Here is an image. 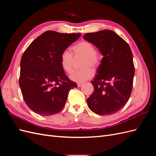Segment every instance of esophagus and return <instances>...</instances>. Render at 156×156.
Here are the masks:
<instances>
[{
    "label": "esophagus",
    "instance_id": "obj_1",
    "mask_svg": "<svg viewBox=\"0 0 156 156\" xmlns=\"http://www.w3.org/2000/svg\"><path fill=\"white\" fill-rule=\"evenodd\" d=\"M82 84H83V83H77V86H78L79 87H80L82 86Z\"/></svg>",
    "mask_w": 156,
    "mask_h": 156
}]
</instances>
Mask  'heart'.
I'll return each instance as SVG.
<instances>
[{"label":"heart","instance_id":"1","mask_svg":"<svg viewBox=\"0 0 156 156\" xmlns=\"http://www.w3.org/2000/svg\"><path fill=\"white\" fill-rule=\"evenodd\" d=\"M75 55L84 56L82 69L76 70L70 75V79L77 83H81L90 79L93 76L92 68H96L101 62V56L96 51L95 47L87 41H82L72 47ZM60 64L66 72L70 73L72 71L73 55L70 52L66 49L62 51L60 57Z\"/></svg>","mask_w":156,"mask_h":156}]
</instances>
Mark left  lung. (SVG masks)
I'll list each match as a JSON object with an SVG mask.
<instances>
[{
  "label": "left lung",
  "mask_w": 156,
  "mask_h": 156,
  "mask_svg": "<svg viewBox=\"0 0 156 156\" xmlns=\"http://www.w3.org/2000/svg\"><path fill=\"white\" fill-rule=\"evenodd\" d=\"M83 38L103 56L91 81L94 92L87 99L88 106L99 115L114 114L126 105L132 91L135 67L130 47L109 30L87 33Z\"/></svg>",
  "instance_id": "1"
}]
</instances>
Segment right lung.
Instances as JSON below:
<instances>
[{"label": "right lung", "instance_id": "obj_1", "mask_svg": "<svg viewBox=\"0 0 156 156\" xmlns=\"http://www.w3.org/2000/svg\"><path fill=\"white\" fill-rule=\"evenodd\" d=\"M80 36L79 33L46 31L23 53L19 84L26 104L36 114H57L64 108L70 90L77 87L65 74L60 57Z\"/></svg>", "mask_w": 156, "mask_h": 156}]
</instances>
